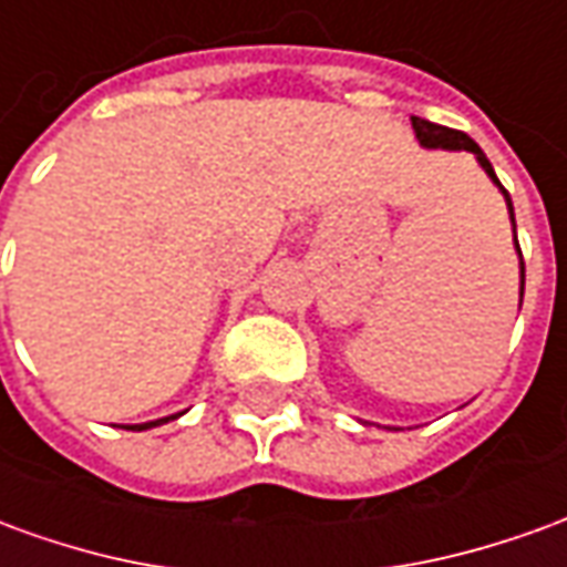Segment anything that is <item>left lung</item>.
<instances>
[{
    "mask_svg": "<svg viewBox=\"0 0 567 567\" xmlns=\"http://www.w3.org/2000/svg\"><path fill=\"white\" fill-rule=\"evenodd\" d=\"M413 121V130H416V140L419 145H425V148H443V151H471L476 157V163L486 169V175L501 187V194L507 199V212H511V221H513V236H516V218H513V203H511V194L504 190V185L498 182V175L492 169V163L488 157L483 154V148L476 145L467 133L462 130H450V127H440V124H431L425 117H410ZM516 251H519V243H516ZM523 291H525V264H523V251H519V303H523Z\"/></svg>",
    "mask_w": 567,
    "mask_h": 567,
    "instance_id": "left-lung-1",
    "label": "left lung"
}]
</instances>
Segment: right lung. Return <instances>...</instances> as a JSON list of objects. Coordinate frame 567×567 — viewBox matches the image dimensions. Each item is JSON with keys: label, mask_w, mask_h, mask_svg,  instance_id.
Returning a JSON list of instances; mask_svg holds the SVG:
<instances>
[{"label": "right lung", "mask_w": 567, "mask_h": 567, "mask_svg": "<svg viewBox=\"0 0 567 567\" xmlns=\"http://www.w3.org/2000/svg\"><path fill=\"white\" fill-rule=\"evenodd\" d=\"M182 416V413H178ZM178 416H166V419H154V422H142V425H127V431H145V427H157L163 422H169V419H178Z\"/></svg>", "instance_id": "1"}]
</instances>
